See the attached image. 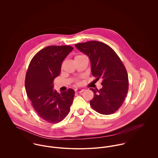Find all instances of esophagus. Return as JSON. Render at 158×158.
Masks as SVG:
<instances>
[{
	"label": "esophagus",
	"mask_w": 158,
	"mask_h": 158,
	"mask_svg": "<svg viewBox=\"0 0 158 158\" xmlns=\"http://www.w3.org/2000/svg\"><path fill=\"white\" fill-rule=\"evenodd\" d=\"M83 90H84L83 89H80V88H77V89H75V92H77V93H81V92H83Z\"/></svg>",
	"instance_id": "obj_1"
}]
</instances>
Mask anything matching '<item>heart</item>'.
I'll use <instances>...</instances> for the list:
<instances>
[{"label": "heart", "instance_id": "obj_1", "mask_svg": "<svg viewBox=\"0 0 158 158\" xmlns=\"http://www.w3.org/2000/svg\"><path fill=\"white\" fill-rule=\"evenodd\" d=\"M83 56H85V55H77V56H75V59L78 58H80V57ZM77 85H79V84H80V82H79V81H78V82L77 83Z\"/></svg>", "mask_w": 158, "mask_h": 158}]
</instances>
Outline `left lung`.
I'll return each instance as SVG.
<instances>
[{
  "instance_id": "1",
  "label": "left lung",
  "mask_w": 158,
  "mask_h": 158,
  "mask_svg": "<svg viewBox=\"0 0 158 158\" xmlns=\"http://www.w3.org/2000/svg\"><path fill=\"white\" fill-rule=\"evenodd\" d=\"M90 59L91 72L97 80L102 79L100 90L90 88L94 98L90 106L97 113L110 115L122 105L128 90V77L126 68L113 48L96 41L75 44Z\"/></svg>"
}]
</instances>
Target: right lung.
<instances>
[{
    "mask_svg": "<svg viewBox=\"0 0 158 158\" xmlns=\"http://www.w3.org/2000/svg\"><path fill=\"white\" fill-rule=\"evenodd\" d=\"M73 49L70 45L46 47L33 56L26 73L27 96L39 116L51 123L62 121L73 102V89L60 94L53 90V80L60 75L63 60Z\"/></svg>",
    "mask_w": 158,
    "mask_h": 158,
    "instance_id": "right-lung-1",
    "label": "right lung"
}]
</instances>
